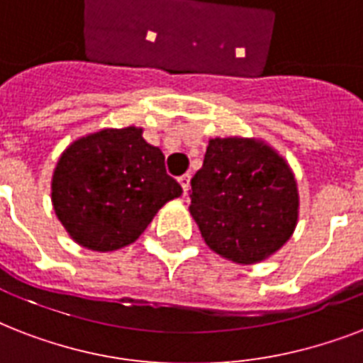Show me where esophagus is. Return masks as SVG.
<instances>
[{
	"mask_svg": "<svg viewBox=\"0 0 363 363\" xmlns=\"http://www.w3.org/2000/svg\"><path fill=\"white\" fill-rule=\"evenodd\" d=\"M179 182H181L182 192H184V196H186L188 190H190V175H182V177H179Z\"/></svg>",
	"mask_w": 363,
	"mask_h": 363,
	"instance_id": "obj_1",
	"label": "esophagus"
}]
</instances>
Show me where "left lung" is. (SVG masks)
<instances>
[{
    "instance_id": "obj_1",
    "label": "left lung",
    "mask_w": 363,
    "mask_h": 363,
    "mask_svg": "<svg viewBox=\"0 0 363 363\" xmlns=\"http://www.w3.org/2000/svg\"><path fill=\"white\" fill-rule=\"evenodd\" d=\"M190 184V215L201 238L235 264H256L277 252L298 224L292 169L256 139H211Z\"/></svg>"
}]
</instances>
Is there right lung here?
<instances>
[{
    "mask_svg": "<svg viewBox=\"0 0 363 363\" xmlns=\"http://www.w3.org/2000/svg\"><path fill=\"white\" fill-rule=\"evenodd\" d=\"M143 130H101L77 139L52 175L58 220L81 247L111 252L131 245L167 201L182 194Z\"/></svg>",
    "mask_w": 363,
    "mask_h": 363,
    "instance_id": "1",
    "label": "right lung"
}]
</instances>
